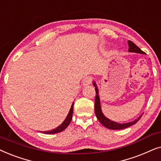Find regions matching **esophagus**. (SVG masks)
I'll return each mask as SVG.
<instances>
[{"instance_id": "esophagus-1", "label": "esophagus", "mask_w": 161, "mask_h": 161, "mask_svg": "<svg viewBox=\"0 0 161 161\" xmlns=\"http://www.w3.org/2000/svg\"><path fill=\"white\" fill-rule=\"evenodd\" d=\"M92 82H93V78H92L91 76H87L83 80V85L87 86V85L91 84Z\"/></svg>"}]
</instances>
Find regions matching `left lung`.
Wrapping results in <instances>:
<instances>
[{
    "label": "left lung",
    "instance_id": "obj_1",
    "mask_svg": "<svg viewBox=\"0 0 161 161\" xmlns=\"http://www.w3.org/2000/svg\"><path fill=\"white\" fill-rule=\"evenodd\" d=\"M128 45H129L130 52L144 53V52H143V51H141V48H139L133 42L129 40V41H128ZM93 85L94 86H96V97H95V113H96V118H97L98 121H100V123L103 124L104 127H106L107 128H108V129H110V130H121V129H124V128L129 127L130 126L133 125V124H136L137 122L140 120V119L141 118V115L140 117H138V119L135 120V121L132 122H129V123H125V124H119V123H116V122L110 121V119H107V118L103 115L102 110H101L100 100H99V97H98V89L95 82L93 83Z\"/></svg>",
    "mask_w": 161,
    "mask_h": 161
}]
</instances>
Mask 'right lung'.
<instances>
[{
    "label": "right lung",
    "instance_id": "1",
    "mask_svg": "<svg viewBox=\"0 0 161 161\" xmlns=\"http://www.w3.org/2000/svg\"><path fill=\"white\" fill-rule=\"evenodd\" d=\"M73 110H74V102H73L71 108H70V110L69 111V113H68V115H67V117H66L65 121H64L63 123L59 126V127H57V128H55V129L53 130H51L50 131H44L42 132H43L45 134H54V133H57V132L63 131L64 130H65L66 128H67L68 126L69 125V124L70 123V121H71Z\"/></svg>",
    "mask_w": 161,
    "mask_h": 161
}]
</instances>
